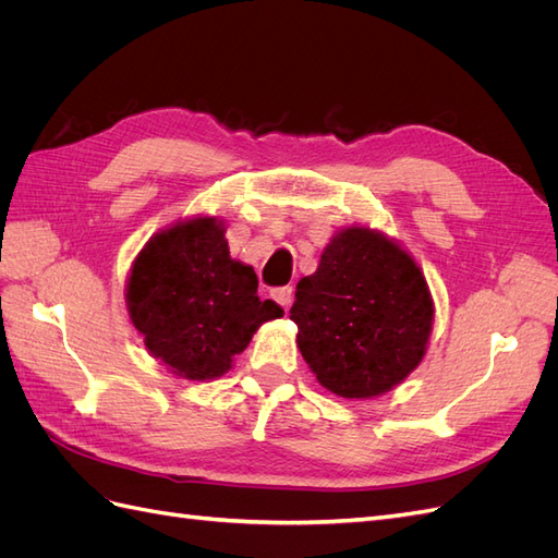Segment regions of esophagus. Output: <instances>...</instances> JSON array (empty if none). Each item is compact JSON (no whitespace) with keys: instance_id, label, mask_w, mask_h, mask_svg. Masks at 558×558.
I'll use <instances>...</instances> for the list:
<instances>
[{"instance_id":"obj_1","label":"esophagus","mask_w":558,"mask_h":558,"mask_svg":"<svg viewBox=\"0 0 558 558\" xmlns=\"http://www.w3.org/2000/svg\"><path fill=\"white\" fill-rule=\"evenodd\" d=\"M272 300L277 302L279 307L289 310L291 302H293V289H291V286H283V289H275V291H272Z\"/></svg>"}]
</instances>
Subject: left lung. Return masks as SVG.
Masks as SVG:
<instances>
[{"label":"left lung","mask_w":558,"mask_h":558,"mask_svg":"<svg viewBox=\"0 0 558 558\" xmlns=\"http://www.w3.org/2000/svg\"><path fill=\"white\" fill-rule=\"evenodd\" d=\"M291 318L318 384L347 400L388 393L424 361L433 295L416 260L367 226L337 230L302 277Z\"/></svg>","instance_id":"8db88e82"}]
</instances>
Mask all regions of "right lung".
Returning <instances> with one entry per match:
<instances>
[{
  "label": "right lung",
  "mask_w": 558,
  "mask_h": 558,
  "mask_svg": "<svg viewBox=\"0 0 558 558\" xmlns=\"http://www.w3.org/2000/svg\"><path fill=\"white\" fill-rule=\"evenodd\" d=\"M125 305L160 365L183 379L226 375L253 332L283 310L258 298L251 265L230 258L226 223L183 218L158 230L132 260Z\"/></svg>",
  "instance_id": "obj_1"
}]
</instances>
